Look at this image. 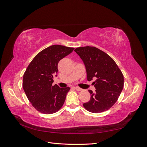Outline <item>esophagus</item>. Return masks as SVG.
Here are the masks:
<instances>
[{
    "mask_svg": "<svg viewBox=\"0 0 147 147\" xmlns=\"http://www.w3.org/2000/svg\"><path fill=\"white\" fill-rule=\"evenodd\" d=\"M74 89H75V90H76L77 91H81L82 90V88H79V87H74Z\"/></svg>",
    "mask_w": 147,
    "mask_h": 147,
    "instance_id": "34e87169",
    "label": "esophagus"
}]
</instances>
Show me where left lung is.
Listing matches in <instances>:
<instances>
[{"mask_svg":"<svg viewBox=\"0 0 147 147\" xmlns=\"http://www.w3.org/2000/svg\"><path fill=\"white\" fill-rule=\"evenodd\" d=\"M84 64L88 81H95L96 91L83 107L92 113H100L115 104L124 86V77L114 60L107 53L94 47H78L74 50Z\"/></svg>","mask_w":147,"mask_h":147,"instance_id":"1","label":"left lung"}]
</instances>
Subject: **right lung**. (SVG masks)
I'll use <instances>...</instances> for the list:
<instances>
[{
	"label": "right lung",
	"instance_id": "add662e5",
	"mask_svg": "<svg viewBox=\"0 0 147 147\" xmlns=\"http://www.w3.org/2000/svg\"><path fill=\"white\" fill-rule=\"evenodd\" d=\"M74 48L51 45L40 52L28 65L23 75V88L28 99L38 112L51 114L63 105L69 87L53 86L57 77L59 61L69 55Z\"/></svg>",
	"mask_w": 147,
	"mask_h": 147
}]
</instances>
